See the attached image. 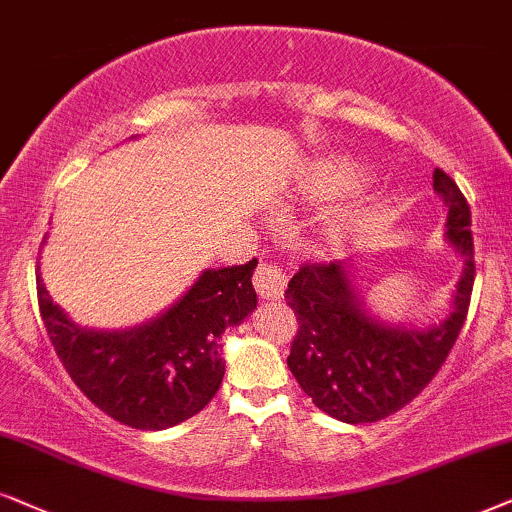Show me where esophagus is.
I'll use <instances>...</instances> for the list:
<instances>
[{
	"label": "esophagus",
	"mask_w": 512,
	"mask_h": 512,
	"mask_svg": "<svg viewBox=\"0 0 512 512\" xmlns=\"http://www.w3.org/2000/svg\"><path fill=\"white\" fill-rule=\"evenodd\" d=\"M252 283H255L257 295H260L262 299H267V302H278V299H283V295H285L288 276H285V271L281 267H276V264L260 262V267H257Z\"/></svg>",
	"instance_id": "esophagus-1"
}]
</instances>
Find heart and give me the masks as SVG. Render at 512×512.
Listing matches in <instances>:
<instances>
[{
  "label": "heart",
  "instance_id": "heart-1",
  "mask_svg": "<svg viewBox=\"0 0 512 512\" xmlns=\"http://www.w3.org/2000/svg\"><path fill=\"white\" fill-rule=\"evenodd\" d=\"M370 182V173L346 159H320L306 166L299 175V192L309 199H335L353 194Z\"/></svg>",
  "mask_w": 512,
  "mask_h": 512
}]
</instances>
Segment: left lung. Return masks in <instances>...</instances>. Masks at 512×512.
<instances>
[{"label": "left lung", "instance_id": "8db88e82", "mask_svg": "<svg viewBox=\"0 0 512 512\" xmlns=\"http://www.w3.org/2000/svg\"><path fill=\"white\" fill-rule=\"evenodd\" d=\"M433 189L445 203V241L461 260V276L440 323L386 320L367 304L356 283V260L304 264L290 278L285 299L297 313L288 367L327 417L370 424L398 412L424 391L459 337L473 292L470 208L456 182L440 168Z\"/></svg>", "mask_w": 512, "mask_h": 512}]
</instances>
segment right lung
Here are the masks:
<instances>
[{"mask_svg":"<svg viewBox=\"0 0 512 512\" xmlns=\"http://www.w3.org/2000/svg\"><path fill=\"white\" fill-rule=\"evenodd\" d=\"M255 267L252 257L241 267L203 269L154 318L98 330L74 323L53 302L37 264L39 311L58 358L95 407L131 428L163 431L199 414L220 388L224 330L257 309Z\"/></svg>","mask_w":512,"mask_h":512,"instance_id":"1","label":"right lung"}]
</instances>
